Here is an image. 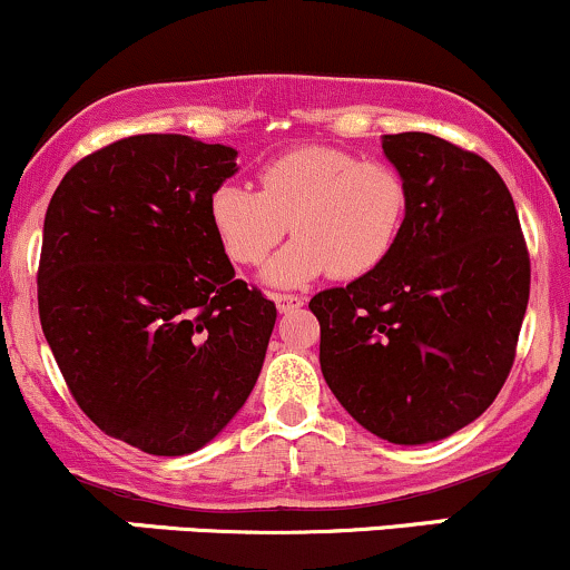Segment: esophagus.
<instances>
[{
	"mask_svg": "<svg viewBox=\"0 0 570 570\" xmlns=\"http://www.w3.org/2000/svg\"><path fill=\"white\" fill-rule=\"evenodd\" d=\"M273 303H276L278 313H289L294 307L305 305L303 297H294V294H273Z\"/></svg>",
	"mask_w": 570,
	"mask_h": 570,
	"instance_id": "1",
	"label": "esophagus"
}]
</instances>
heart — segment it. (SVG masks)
<instances>
[{"label":"heart","mask_w":570,"mask_h":570,"mask_svg":"<svg viewBox=\"0 0 570 570\" xmlns=\"http://www.w3.org/2000/svg\"><path fill=\"white\" fill-rule=\"evenodd\" d=\"M259 193L222 181L208 195V222L235 265H259L289 230L297 235L265 265L271 286H303L332 273L370 276L391 257L407 219V181L385 160L305 144L267 160Z\"/></svg>","instance_id":"1"}]
</instances>
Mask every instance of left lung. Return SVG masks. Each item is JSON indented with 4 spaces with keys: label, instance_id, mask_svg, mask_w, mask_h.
<instances>
[{
    "label": "left lung",
    "instance_id": "left-lung-1",
    "mask_svg": "<svg viewBox=\"0 0 570 570\" xmlns=\"http://www.w3.org/2000/svg\"><path fill=\"white\" fill-rule=\"evenodd\" d=\"M407 181V219L370 276L311 299L324 381L381 440L455 434L499 396L531 294L507 185L480 155L431 134L383 136Z\"/></svg>",
    "mask_w": 570,
    "mask_h": 570
}]
</instances>
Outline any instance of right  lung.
<instances>
[{"label":"right lung","mask_w":570,"mask_h":570,"mask_svg":"<svg viewBox=\"0 0 570 570\" xmlns=\"http://www.w3.org/2000/svg\"><path fill=\"white\" fill-rule=\"evenodd\" d=\"M235 158L179 134L128 136L71 166L45 214V340L85 415L149 455L195 453L233 421L276 324L208 222Z\"/></svg>","instance_id":"right-lung-1"}]
</instances>
